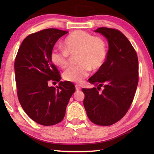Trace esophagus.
Returning <instances> with one entry per match:
<instances>
[{
	"label": "esophagus",
	"instance_id": "1",
	"mask_svg": "<svg viewBox=\"0 0 154 154\" xmlns=\"http://www.w3.org/2000/svg\"><path fill=\"white\" fill-rule=\"evenodd\" d=\"M75 89H76L77 91H79L81 89V88L79 85H75Z\"/></svg>",
	"mask_w": 154,
	"mask_h": 154
}]
</instances>
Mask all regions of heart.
Wrapping results in <instances>:
<instances>
[{
	"instance_id": "1",
	"label": "heart",
	"mask_w": 154,
	"mask_h": 154,
	"mask_svg": "<svg viewBox=\"0 0 154 154\" xmlns=\"http://www.w3.org/2000/svg\"><path fill=\"white\" fill-rule=\"evenodd\" d=\"M63 49H54L50 59L57 67L65 69L69 64L70 56L77 55L79 64L63 73V79L72 83H82L89 76L91 69L93 71L100 69L107 57L106 41L83 30L75 31L69 35L63 42Z\"/></svg>"
}]
</instances>
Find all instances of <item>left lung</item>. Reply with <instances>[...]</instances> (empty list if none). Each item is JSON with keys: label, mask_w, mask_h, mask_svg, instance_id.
<instances>
[{"label": "left lung", "mask_w": 154, "mask_h": 154, "mask_svg": "<svg viewBox=\"0 0 154 154\" xmlns=\"http://www.w3.org/2000/svg\"><path fill=\"white\" fill-rule=\"evenodd\" d=\"M109 41L107 57L102 68L89 79L97 88L83 89V104L91 122L110 126L125 115L138 83V59L131 43L116 29L101 27L95 30ZM103 87L101 92V87Z\"/></svg>", "instance_id": "8db88e82"}]
</instances>
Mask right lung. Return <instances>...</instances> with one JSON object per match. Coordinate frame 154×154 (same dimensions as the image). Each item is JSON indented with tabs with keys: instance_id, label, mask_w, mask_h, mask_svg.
I'll use <instances>...</instances> for the list:
<instances>
[{
	"instance_id": "add662e5",
	"label": "right lung",
	"mask_w": 154,
	"mask_h": 154,
	"mask_svg": "<svg viewBox=\"0 0 154 154\" xmlns=\"http://www.w3.org/2000/svg\"><path fill=\"white\" fill-rule=\"evenodd\" d=\"M67 33L48 28L28 35L16 56L18 100L27 115L43 126L55 125L63 119L66 106L75 91L73 83L60 81V72L50 59L55 44ZM51 81L60 82L59 86L49 87Z\"/></svg>"
}]
</instances>
